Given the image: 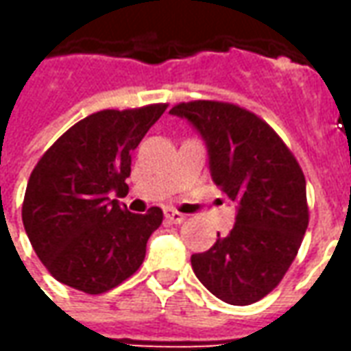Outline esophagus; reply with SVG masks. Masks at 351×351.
Here are the masks:
<instances>
[{
    "label": "esophagus",
    "mask_w": 351,
    "mask_h": 351,
    "mask_svg": "<svg viewBox=\"0 0 351 351\" xmlns=\"http://www.w3.org/2000/svg\"><path fill=\"white\" fill-rule=\"evenodd\" d=\"M165 218L169 221H173V223H182L186 220V216L182 213H178L175 208H165Z\"/></svg>",
    "instance_id": "obj_1"
}]
</instances>
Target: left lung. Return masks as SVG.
I'll use <instances>...</instances> for the list:
<instances>
[{
    "label": "left lung",
    "mask_w": 351,
    "mask_h": 351,
    "mask_svg": "<svg viewBox=\"0 0 351 351\" xmlns=\"http://www.w3.org/2000/svg\"><path fill=\"white\" fill-rule=\"evenodd\" d=\"M171 114L201 133L214 184L239 203L231 233L191 256L193 272L223 302H258L284 278L308 228L301 165L269 123L239 105L188 101Z\"/></svg>",
    "instance_id": "left-lung-1"
}]
</instances>
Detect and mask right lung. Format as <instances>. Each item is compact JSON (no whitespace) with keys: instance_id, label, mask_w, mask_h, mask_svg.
<instances>
[{"instance_id":"obj_1","label":"right lung","mask_w":351,"mask_h":351,"mask_svg":"<svg viewBox=\"0 0 351 351\" xmlns=\"http://www.w3.org/2000/svg\"><path fill=\"white\" fill-rule=\"evenodd\" d=\"M167 103L105 108L58 138L29 175L22 221L37 258L65 286L99 295L120 286L145 261L146 243L163 221L160 206L128 213L110 191L130 190L131 152Z\"/></svg>"}]
</instances>
